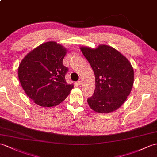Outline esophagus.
Returning <instances> with one entry per match:
<instances>
[{
  "instance_id": "34e87169",
  "label": "esophagus",
  "mask_w": 157,
  "mask_h": 157,
  "mask_svg": "<svg viewBox=\"0 0 157 157\" xmlns=\"http://www.w3.org/2000/svg\"><path fill=\"white\" fill-rule=\"evenodd\" d=\"M82 79H79V81H78V84L79 86L82 85Z\"/></svg>"
}]
</instances>
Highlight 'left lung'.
<instances>
[{"label": "left lung", "instance_id": "1", "mask_svg": "<svg viewBox=\"0 0 157 157\" xmlns=\"http://www.w3.org/2000/svg\"><path fill=\"white\" fill-rule=\"evenodd\" d=\"M81 51L95 75L96 88L87 103L93 110L110 113L118 109L132 88L134 70L129 61L113 47L101 45Z\"/></svg>", "mask_w": 157, "mask_h": 157}]
</instances>
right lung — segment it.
<instances>
[{"label": "right lung", "mask_w": 157, "mask_h": 157, "mask_svg": "<svg viewBox=\"0 0 157 157\" xmlns=\"http://www.w3.org/2000/svg\"><path fill=\"white\" fill-rule=\"evenodd\" d=\"M66 49L57 43H43L29 53L18 70L21 84L27 95L43 107L59 104L74 87L67 84L68 68L63 64Z\"/></svg>", "instance_id": "right-lung-1"}]
</instances>
